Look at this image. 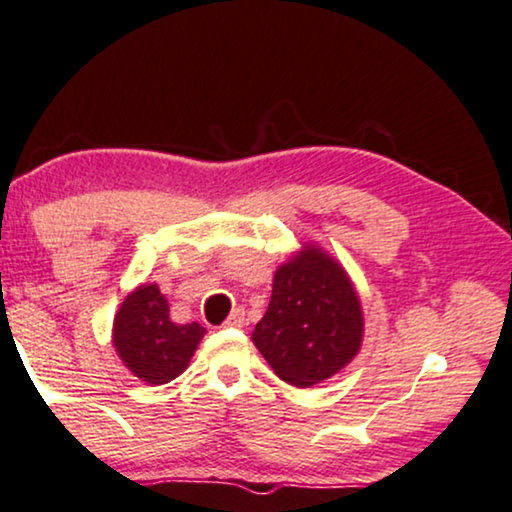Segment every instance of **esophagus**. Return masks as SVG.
<instances>
[{
	"label": "esophagus",
	"instance_id": "obj_1",
	"mask_svg": "<svg viewBox=\"0 0 512 512\" xmlns=\"http://www.w3.org/2000/svg\"><path fill=\"white\" fill-rule=\"evenodd\" d=\"M225 325H227V327H244V325H246V318H244L242 308H235V311L227 315Z\"/></svg>",
	"mask_w": 512,
	"mask_h": 512
}]
</instances>
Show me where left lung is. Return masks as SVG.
I'll use <instances>...</instances> for the list:
<instances>
[{
  "instance_id": "8db88e82",
  "label": "left lung",
  "mask_w": 512,
  "mask_h": 512,
  "mask_svg": "<svg viewBox=\"0 0 512 512\" xmlns=\"http://www.w3.org/2000/svg\"><path fill=\"white\" fill-rule=\"evenodd\" d=\"M363 306L349 273L318 244H301L277 266L268 311L251 332L280 380L313 387L358 356Z\"/></svg>"
}]
</instances>
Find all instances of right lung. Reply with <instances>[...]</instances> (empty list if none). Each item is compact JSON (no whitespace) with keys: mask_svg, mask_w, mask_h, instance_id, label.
<instances>
[{"mask_svg":"<svg viewBox=\"0 0 512 512\" xmlns=\"http://www.w3.org/2000/svg\"><path fill=\"white\" fill-rule=\"evenodd\" d=\"M206 334L199 323L178 325L159 285L135 287L113 318V346L125 368L147 384H168L182 375Z\"/></svg>","mask_w":512,"mask_h":512,"instance_id":"obj_1","label":"right lung"}]
</instances>
